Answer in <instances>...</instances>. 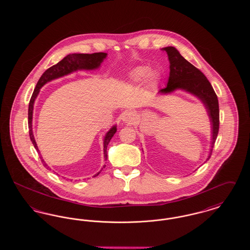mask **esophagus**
Masks as SVG:
<instances>
[{
	"mask_svg": "<svg viewBox=\"0 0 250 250\" xmlns=\"http://www.w3.org/2000/svg\"><path fill=\"white\" fill-rule=\"evenodd\" d=\"M137 120V116L133 111H126L124 113V115L122 116V121L125 124H128V125H133L135 124Z\"/></svg>",
	"mask_w": 250,
	"mask_h": 250,
	"instance_id": "34e87169",
	"label": "esophagus"
}]
</instances>
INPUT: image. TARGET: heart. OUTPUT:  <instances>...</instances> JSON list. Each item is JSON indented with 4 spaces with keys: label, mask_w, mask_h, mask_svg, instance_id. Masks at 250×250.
<instances>
[{
    "label": "heart",
    "mask_w": 250,
    "mask_h": 250,
    "mask_svg": "<svg viewBox=\"0 0 250 250\" xmlns=\"http://www.w3.org/2000/svg\"><path fill=\"white\" fill-rule=\"evenodd\" d=\"M149 71L150 68L148 66H138L134 68L129 74V83L132 84L141 83L147 75L148 78L152 80L154 78V73Z\"/></svg>",
    "instance_id": "heart-1"
}]
</instances>
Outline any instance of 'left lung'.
Here are the masks:
<instances>
[{
  "instance_id": "obj_1",
  "label": "left lung",
  "mask_w": 250,
  "mask_h": 250,
  "mask_svg": "<svg viewBox=\"0 0 250 250\" xmlns=\"http://www.w3.org/2000/svg\"><path fill=\"white\" fill-rule=\"evenodd\" d=\"M162 50H165L167 54L169 62V77L166 87L159 90L158 94L168 95L181 90L201 100L206 108L212 127V142L209 155L206 159L207 161L212 154L219 128V107L217 96L203 73L185 59L176 48L166 47L162 48Z\"/></svg>"
}]
</instances>
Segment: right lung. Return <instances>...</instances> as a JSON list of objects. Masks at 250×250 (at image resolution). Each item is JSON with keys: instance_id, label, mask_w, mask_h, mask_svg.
<instances>
[{"instance_id": "right-lung-1", "label": "right lung", "mask_w": 250, "mask_h": 250, "mask_svg": "<svg viewBox=\"0 0 250 250\" xmlns=\"http://www.w3.org/2000/svg\"><path fill=\"white\" fill-rule=\"evenodd\" d=\"M107 54L105 52H96L93 54H84V53H72L66 55L63 59L60 61L57 64L52 65L51 67H49L46 71L43 73V75L41 76V78L39 79L38 83L36 84V89L33 93V95L31 97L30 103H29V109H28V124H29V134H30V139L32 141V143L34 144L35 148L37 150V153L40 155L41 161L43 163V165L47 167V168H49L47 163L44 161L43 157L41 156V154L38 150L37 144H36L35 137H34V133H33V113H34V105H35V101H36V97L40 92V89L51 81L57 80L62 77L67 76L69 74H71L73 72L79 71V70H95L98 69L102 63V62L107 58ZM117 131V125H114L109 130L107 131L104 137V141H103V147H104V158L105 161L107 159V144L110 142L111 138L114 136V134ZM103 167H105V165ZM103 168L100 169V171H98L95 176H97L101 170Z\"/></svg>"}]
</instances>
